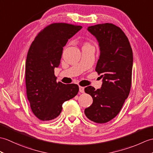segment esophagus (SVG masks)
I'll return each instance as SVG.
<instances>
[{
	"mask_svg": "<svg viewBox=\"0 0 153 153\" xmlns=\"http://www.w3.org/2000/svg\"><path fill=\"white\" fill-rule=\"evenodd\" d=\"M79 92H80V93H83L84 92H85V91H84V89H85L84 87H81V86H79Z\"/></svg>",
	"mask_w": 153,
	"mask_h": 153,
	"instance_id": "obj_1",
	"label": "esophagus"
}]
</instances>
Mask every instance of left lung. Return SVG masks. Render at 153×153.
<instances>
[{
  "instance_id": "1",
  "label": "left lung",
  "mask_w": 153,
  "mask_h": 153,
  "mask_svg": "<svg viewBox=\"0 0 153 153\" xmlns=\"http://www.w3.org/2000/svg\"><path fill=\"white\" fill-rule=\"evenodd\" d=\"M97 38L100 53L96 72L103 78L100 89L85 88L93 102L85 109L87 118L97 123L109 122L119 114L132 85L133 53L128 39L120 27L102 23L88 27Z\"/></svg>"
}]
</instances>
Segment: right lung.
<instances>
[{
  "instance_id": "right-lung-1",
  "label": "right lung",
  "mask_w": 153,
  "mask_h": 153,
  "mask_svg": "<svg viewBox=\"0 0 153 153\" xmlns=\"http://www.w3.org/2000/svg\"><path fill=\"white\" fill-rule=\"evenodd\" d=\"M81 28L66 23H51L39 32L28 49L25 65L27 96L32 111L41 120L56 118L63 103L78 93L77 85L56 82L54 70L60 65L68 39Z\"/></svg>"
}]
</instances>
